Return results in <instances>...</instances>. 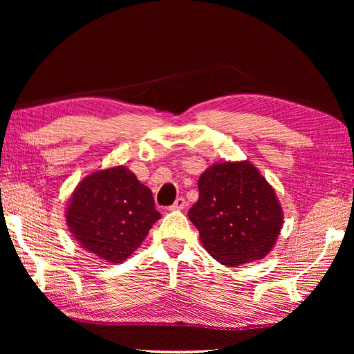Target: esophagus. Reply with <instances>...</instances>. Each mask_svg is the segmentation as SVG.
Here are the masks:
<instances>
[{
  "mask_svg": "<svg viewBox=\"0 0 354 354\" xmlns=\"http://www.w3.org/2000/svg\"><path fill=\"white\" fill-rule=\"evenodd\" d=\"M185 205H187V202H185V199L181 196V198H178L175 202H173V205H170L169 209H184Z\"/></svg>",
  "mask_w": 354,
  "mask_h": 354,
  "instance_id": "1",
  "label": "esophagus"
}]
</instances>
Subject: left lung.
<instances>
[{
	"instance_id": "8db88e82",
	"label": "left lung",
	"mask_w": 354,
	"mask_h": 354,
	"mask_svg": "<svg viewBox=\"0 0 354 354\" xmlns=\"http://www.w3.org/2000/svg\"><path fill=\"white\" fill-rule=\"evenodd\" d=\"M189 217L208 254L227 266L260 260L280 234L275 192L251 162H221L202 173Z\"/></svg>"
}]
</instances>
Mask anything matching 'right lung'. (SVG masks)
Masks as SVG:
<instances>
[{
	"instance_id": "1",
	"label": "right lung",
	"mask_w": 354,
	"mask_h": 354,
	"mask_svg": "<svg viewBox=\"0 0 354 354\" xmlns=\"http://www.w3.org/2000/svg\"><path fill=\"white\" fill-rule=\"evenodd\" d=\"M161 214L146 185L126 167L95 171L73 193L66 223L85 250L111 263L126 260Z\"/></svg>"
}]
</instances>
